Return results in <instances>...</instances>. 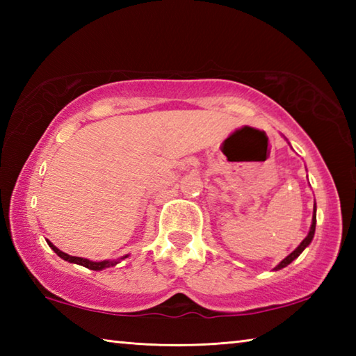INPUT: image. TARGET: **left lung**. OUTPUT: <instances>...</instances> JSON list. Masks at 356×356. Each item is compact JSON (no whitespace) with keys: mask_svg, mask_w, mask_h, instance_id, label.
Instances as JSON below:
<instances>
[{"mask_svg":"<svg viewBox=\"0 0 356 356\" xmlns=\"http://www.w3.org/2000/svg\"><path fill=\"white\" fill-rule=\"evenodd\" d=\"M314 232H316V206H314V215H312V225H311V229H309V234L305 237L303 242H301V243L297 246V248H295V251H292L291 254H289L286 259H282V261H281L278 265H276L275 270L284 268V267H287V265L293 261V259H297V257L301 254V252H303V250L306 248V246H308V245L311 243L312 237H314Z\"/></svg>","mask_w":356,"mask_h":356,"instance_id":"left-lung-1","label":"left lung"}]
</instances>
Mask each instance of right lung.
<instances>
[{
    "mask_svg": "<svg viewBox=\"0 0 356 356\" xmlns=\"http://www.w3.org/2000/svg\"><path fill=\"white\" fill-rule=\"evenodd\" d=\"M48 246L56 252V254L64 259V261H69V262H74V264H78V265H83V267L86 268H91V270H102V268H106V267H111V265H116L118 262H110V261H102V262H92L89 261V259H83V257H75V256H69L65 254V252H63L61 250H58L55 245H53L51 242H47Z\"/></svg>",
    "mask_w": 356,
    "mask_h": 356,
    "instance_id": "1",
    "label": "right lung"
}]
</instances>
